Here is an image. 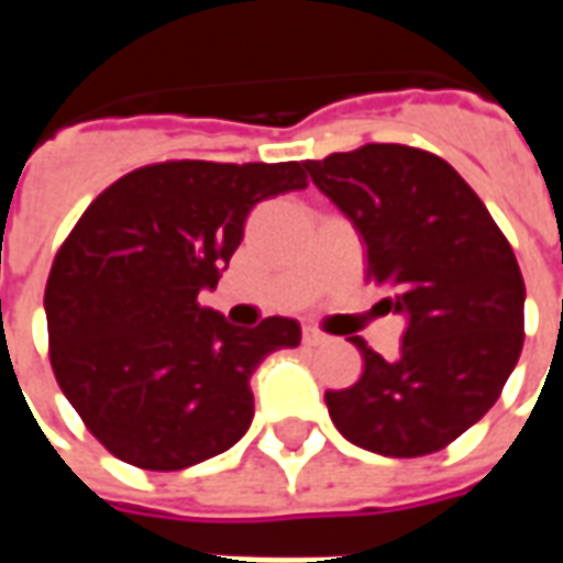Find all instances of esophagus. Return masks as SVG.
Here are the masks:
<instances>
[{"instance_id": "1", "label": "esophagus", "mask_w": 563, "mask_h": 563, "mask_svg": "<svg viewBox=\"0 0 563 563\" xmlns=\"http://www.w3.org/2000/svg\"><path fill=\"white\" fill-rule=\"evenodd\" d=\"M301 341H305V346H322V343L329 341L322 331H313V329H305V334H301Z\"/></svg>"}]
</instances>
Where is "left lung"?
Returning a JSON list of instances; mask_svg holds the SVG:
<instances>
[{"label": "left lung", "mask_w": 563, "mask_h": 563, "mask_svg": "<svg viewBox=\"0 0 563 563\" xmlns=\"http://www.w3.org/2000/svg\"><path fill=\"white\" fill-rule=\"evenodd\" d=\"M310 180L367 246V280L407 317L398 358L362 338L365 374L325 391L350 443L419 459L449 446L500 398L525 343V280L512 246L446 159L407 144H365L305 162Z\"/></svg>", "instance_id": "obj_1"}]
</instances>
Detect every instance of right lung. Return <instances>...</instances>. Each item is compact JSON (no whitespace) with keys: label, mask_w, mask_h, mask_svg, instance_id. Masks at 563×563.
<instances>
[{"label":"right lung","mask_w":563,"mask_h":563,"mask_svg":"<svg viewBox=\"0 0 563 563\" xmlns=\"http://www.w3.org/2000/svg\"><path fill=\"white\" fill-rule=\"evenodd\" d=\"M301 162L172 159L84 210L44 289L56 383L90 434L141 471H184L253 422L250 377L301 341L295 319L234 329L198 305L265 198L305 189Z\"/></svg>","instance_id":"1"}]
</instances>
